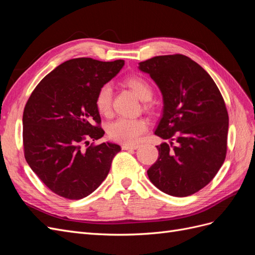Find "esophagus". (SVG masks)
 <instances>
[{"label":"esophagus","instance_id":"1","mask_svg":"<svg viewBox=\"0 0 255 255\" xmlns=\"http://www.w3.org/2000/svg\"><path fill=\"white\" fill-rule=\"evenodd\" d=\"M139 148V145L138 144H123L122 145V149L123 150H135V149H138Z\"/></svg>","mask_w":255,"mask_h":255}]
</instances>
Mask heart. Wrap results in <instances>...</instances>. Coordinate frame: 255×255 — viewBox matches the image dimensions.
<instances>
[{"instance_id":"b5f03b06","label":"heart","mask_w":255,"mask_h":255,"mask_svg":"<svg viewBox=\"0 0 255 255\" xmlns=\"http://www.w3.org/2000/svg\"><path fill=\"white\" fill-rule=\"evenodd\" d=\"M125 84L132 89L141 101H150L153 97V89L148 81L140 76H129L125 80ZM113 89L110 84H104L99 88L96 96V107L103 116H109L112 112ZM148 122L143 119L119 118L109 128V136L113 140L133 144L138 142L141 135L148 129Z\"/></svg>"}]
</instances>
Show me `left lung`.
Returning a JSON list of instances; mask_svg holds the SVG:
<instances>
[{"label":"left lung","instance_id":"obj_1","mask_svg":"<svg viewBox=\"0 0 255 255\" xmlns=\"http://www.w3.org/2000/svg\"><path fill=\"white\" fill-rule=\"evenodd\" d=\"M163 95V115L154 134L158 158L146 173L167 195L187 197L217 174L227 154L229 116L211 75L189 57L155 56L139 63Z\"/></svg>","mask_w":255,"mask_h":255}]
</instances>
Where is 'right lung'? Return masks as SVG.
I'll list each match as a JSON object with an SVG mask.
<instances>
[{
	"label": "right lung",
	"mask_w": 255,
	"mask_h": 255,
	"mask_svg": "<svg viewBox=\"0 0 255 255\" xmlns=\"http://www.w3.org/2000/svg\"><path fill=\"white\" fill-rule=\"evenodd\" d=\"M125 60H67L37 85L23 112V146L30 169L56 195L80 200L106 179L119 144L102 142L96 96Z\"/></svg>",
	"instance_id": "add662e5"
}]
</instances>
